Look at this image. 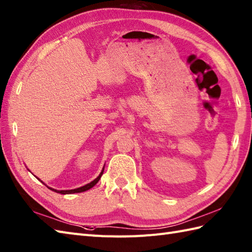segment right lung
<instances>
[{"instance_id":"right-lung-1","label":"right lung","mask_w":252,"mask_h":252,"mask_svg":"<svg viewBox=\"0 0 252 252\" xmlns=\"http://www.w3.org/2000/svg\"><path fill=\"white\" fill-rule=\"evenodd\" d=\"M103 172H104V168L102 169V172H101V174L98 175L97 178H95L94 180L91 181L90 184H88V185H86V186H84V187H80V188H77V189H74V190H56V189H52V188H49V189H50V190H52V191L57 192V193H61V194H71V193H79V192H84V191H87V190L91 189L93 186L97 184V181L99 180V178H101V176L103 175Z\"/></svg>"}]
</instances>
